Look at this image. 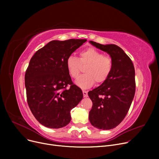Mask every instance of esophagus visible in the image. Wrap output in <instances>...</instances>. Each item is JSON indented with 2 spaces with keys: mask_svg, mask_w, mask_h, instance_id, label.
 Here are the masks:
<instances>
[{
  "mask_svg": "<svg viewBox=\"0 0 159 159\" xmlns=\"http://www.w3.org/2000/svg\"><path fill=\"white\" fill-rule=\"evenodd\" d=\"M82 93H83V96H84V97H88V91H87L83 90Z\"/></svg>",
  "mask_w": 159,
  "mask_h": 159,
  "instance_id": "obj_1",
  "label": "esophagus"
}]
</instances>
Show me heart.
<instances>
[{
  "mask_svg": "<svg viewBox=\"0 0 159 159\" xmlns=\"http://www.w3.org/2000/svg\"><path fill=\"white\" fill-rule=\"evenodd\" d=\"M67 70L73 79L78 77L82 71L81 66H85V74L81 75L76 80V84L82 89H88L96 82L101 84L110 75L113 61L108 55L93 48L82 50L79 54V58L70 56L66 62Z\"/></svg>",
  "mask_w": 159,
  "mask_h": 159,
  "instance_id": "heart-1",
  "label": "heart"
}]
</instances>
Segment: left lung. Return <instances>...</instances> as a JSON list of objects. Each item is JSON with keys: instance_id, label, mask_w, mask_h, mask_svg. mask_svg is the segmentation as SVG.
<instances>
[{"instance_id": "obj_1", "label": "left lung", "mask_w": 159, "mask_h": 159, "mask_svg": "<svg viewBox=\"0 0 159 159\" xmlns=\"http://www.w3.org/2000/svg\"><path fill=\"white\" fill-rule=\"evenodd\" d=\"M89 43L110 55L113 67L108 79L88 92L93 102L89 120L91 125L98 129H111L124 120L134 98V66L131 58L118 46L103 45L93 41Z\"/></svg>"}]
</instances>
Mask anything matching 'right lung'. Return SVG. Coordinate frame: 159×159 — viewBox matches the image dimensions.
Returning <instances> with one entry per match:
<instances>
[{"mask_svg": "<svg viewBox=\"0 0 159 159\" xmlns=\"http://www.w3.org/2000/svg\"><path fill=\"white\" fill-rule=\"evenodd\" d=\"M86 41L52 40L31 58L25 73L27 101L35 119L47 128L68 125L71 110L83 98L82 90L71 80L66 62Z\"/></svg>", "mask_w": 159, "mask_h": 159, "instance_id": "add662e5", "label": "right lung"}]
</instances>
